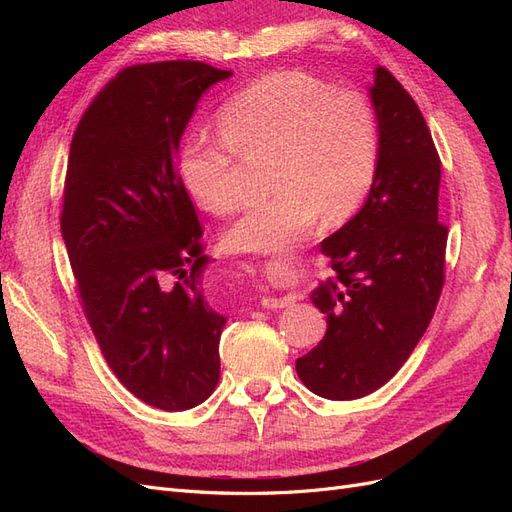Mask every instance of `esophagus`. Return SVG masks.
Segmentation results:
<instances>
[{
    "instance_id": "obj_1",
    "label": "esophagus",
    "mask_w": 512,
    "mask_h": 512,
    "mask_svg": "<svg viewBox=\"0 0 512 512\" xmlns=\"http://www.w3.org/2000/svg\"><path fill=\"white\" fill-rule=\"evenodd\" d=\"M294 303V297L292 294H288V297H262L260 305L267 307V309H282V307H288Z\"/></svg>"
}]
</instances>
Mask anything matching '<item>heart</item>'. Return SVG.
Instances as JSON below:
<instances>
[{
    "label": "heart",
    "instance_id": "obj_1",
    "mask_svg": "<svg viewBox=\"0 0 512 512\" xmlns=\"http://www.w3.org/2000/svg\"><path fill=\"white\" fill-rule=\"evenodd\" d=\"M273 149L277 192L247 203L224 232L235 254H282L316 224L344 218L363 203L378 168V121L354 89H333L303 72H275L220 108V130L183 138L177 170L185 192L209 213L243 198L241 160Z\"/></svg>",
    "mask_w": 512,
    "mask_h": 512
}]
</instances>
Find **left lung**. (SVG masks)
<instances>
[{"label":"left lung","mask_w":512,"mask_h":512,"mask_svg":"<svg viewBox=\"0 0 512 512\" xmlns=\"http://www.w3.org/2000/svg\"><path fill=\"white\" fill-rule=\"evenodd\" d=\"M369 100L378 121V168L361 211L320 252L335 277L309 299L327 333L301 359L309 391L333 401L378 391L408 361L436 312L448 230L438 222L440 158L416 102L374 68Z\"/></svg>","instance_id":"8db88e82"}]
</instances>
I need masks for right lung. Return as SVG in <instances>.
<instances>
[{
    "mask_svg": "<svg viewBox=\"0 0 512 512\" xmlns=\"http://www.w3.org/2000/svg\"><path fill=\"white\" fill-rule=\"evenodd\" d=\"M232 72L203 61L130 66L89 104L70 145L61 237L83 312L117 380L190 410L220 380L226 316L203 288V228L177 173L198 100Z\"/></svg>",
    "mask_w": 512,
    "mask_h": 512,
    "instance_id": "1",
    "label": "right lung"
}]
</instances>
